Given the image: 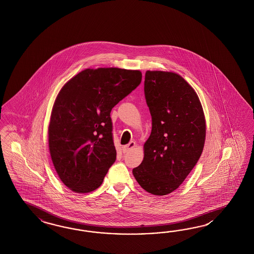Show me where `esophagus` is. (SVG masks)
Instances as JSON below:
<instances>
[{
  "label": "esophagus",
  "instance_id": "obj_1",
  "mask_svg": "<svg viewBox=\"0 0 254 254\" xmlns=\"http://www.w3.org/2000/svg\"><path fill=\"white\" fill-rule=\"evenodd\" d=\"M134 146H135V142H133V141H130V143H129L128 145H124V146H123V152H129V151H130V150H131V149H132Z\"/></svg>",
  "mask_w": 254,
  "mask_h": 254
}]
</instances>
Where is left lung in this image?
Here are the masks:
<instances>
[{
	"mask_svg": "<svg viewBox=\"0 0 254 254\" xmlns=\"http://www.w3.org/2000/svg\"><path fill=\"white\" fill-rule=\"evenodd\" d=\"M144 91L152 130L132 174L145 191L164 196L179 188L201 156L204 113L194 89L176 73L146 71Z\"/></svg>",
	"mask_w": 254,
	"mask_h": 254,
	"instance_id": "left-lung-1",
	"label": "left lung"
}]
</instances>
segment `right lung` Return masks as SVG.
<instances>
[{
    "mask_svg": "<svg viewBox=\"0 0 254 254\" xmlns=\"http://www.w3.org/2000/svg\"><path fill=\"white\" fill-rule=\"evenodd\" d=\"M141 80L139 70L87 68L59 92L48 128L49 149L59 178L74 192L101 186L116 160L111 109Z\"/></svg>",
    "mask_w": 254,
    "mask_h": 254,
    "instance_id": "1",
    "label": "right lung"
}]
</instances>
